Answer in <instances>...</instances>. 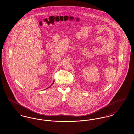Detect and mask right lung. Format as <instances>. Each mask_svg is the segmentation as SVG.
<instances>
[{
    "label": "right lung",
    "mask_w": 134,
    "mask_h": 134,
    "mask_svg": "<svg viewBox=\"0 0 134 134\" xmlns=\"http://www.w3.org/2000/svg\"><path fill=\"white\" fill-rule=\"evenodd\" d=\"M54 81H53V83H52V84H51V85H50V86H49V87H48V88H46V89H48V88H49V87H51V85H52V84H54Z\"/></svg>",
    "instance_id": "1"
}]
</instances>
